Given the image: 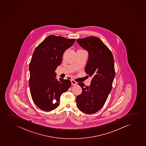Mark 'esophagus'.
Here are the masks:
<instances>
[{
    "instance_id": "1",
    "label": "esophagus",
    "mask_w": 146,
    "mask_h": 146,
    "mask_svg": "<svg viewBox=\"0 0 146 146\" xmlns=\"http://www.w3.org/2000/svg\"><path fill=\"white\" fill-rule=\"evenodd\" d=\"M71 82H72V85H73V86L76 85L77 84V82L76 81H74V80H71Z\"/></svg>"
}]
</instances>
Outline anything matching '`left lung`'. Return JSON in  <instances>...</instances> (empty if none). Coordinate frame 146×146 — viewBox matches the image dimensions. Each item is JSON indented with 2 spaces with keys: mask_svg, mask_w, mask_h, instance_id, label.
Listing matches in <instances>:
<instances>
[{
  "mask_svg": "<svg viewBox=\"0 0 146 146\" xmlns=\"http://www.w3.org/2000/svg\"><path fill=\"white\" fill-rule=\"evenodd\" d=\"M76 41L88 52L85 72L92 78L89 86L78 83L82 91L76 97V105L84 113L94 114L103 107L112 90L115 74L114 58L110 50L97 37H86Z\"/></svg>",
  "mask_w": 146,
  "mask_h": 146,
  "instance_id": "1",
  "label": "left lung"
}]
</instances>
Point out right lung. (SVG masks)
Masks as SVG:
<instances>
[{
    "label": "right lung",
    "mask_w": 146,
    "mask_h": 146,
    "mask_svg": "<svg viewBox=\"0 0 146 146\" xmlns=\"http://www.w3.org/2000/svg\"><path fill=\"white\" fill-rule=\"evenodd\" d=\"M75 39L51 35L35 49L29 64L30 93L34 102L44 111H52L60 105L61 95L71 86L70 80L56 78L55 70L61 64L64 52Z\"/></svg>",
    "instance_id": "add662e5"
}]
</instances>
